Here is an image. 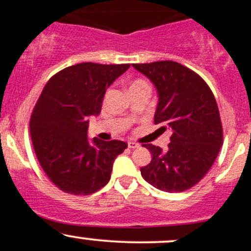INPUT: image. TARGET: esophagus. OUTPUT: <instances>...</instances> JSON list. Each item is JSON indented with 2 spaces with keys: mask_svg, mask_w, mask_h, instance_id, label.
I'll return each mask as SVG.
<instances>
[{
  "mask_svg": "<svg viewBox=\"0 0 251 251\" xmlns=\"http://www.w3.org/2000/svg\"><path fill=\"white\" fill-rule=\"evenodd\" d=\"M127 146H128V148H130V149H136V148L139 147V144L136 143V142H128Z\"/></svg>",
  "mask_w": 251,
  "mask_h": 251,
  "instance_id": "obj_1",
  "label": "esophagus"
}]
</instances>
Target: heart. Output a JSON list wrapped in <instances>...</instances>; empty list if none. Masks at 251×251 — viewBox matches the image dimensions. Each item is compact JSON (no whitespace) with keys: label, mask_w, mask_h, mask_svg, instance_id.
<instances>
[{"label":"heart","mask_w":251,"mask_h":251,"mask_svg":"<svg viewBox=\"0 0 251 251\" xmlns=\"http://www.w3.org/2000/svg\"><path fill=\"white\" fill-rule=\"evenodd\" d=\"M137 83H143V81H139V80H138V81H134L133 84H137Z\"/></svg>","instance_id":"1"}]
</instances>
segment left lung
Wrapping results in <instances>:
<instances>
[{"label": "left lung", "mask_w": 251, "mask_h": 251, "mask_svg": "<svg viewBox=\"0 0 251 251\" xmlns=\"http://www.w3.org/2000/svg\"><path fill=\"white\" fill-rule=\"evenodd\" d=\"M159 95L155 125L172 130L168 150L144 144L151 152L141 168L144 180L166 192H183L208 173L223 146V125L215 97L197 73L174 61L133 63Z\"/></svg>", "instance_id": "1"}]
</instances>
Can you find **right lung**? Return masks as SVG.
<instances>
[{"mask_svg": "<svg viewBox=\"0 0 251 251\" xmlns=\"http://www.w3.org/2000/svg\"><path fill=\"white\" fill-rule=\"evenodd\" d=\"M130 65L83 62L49 79L33 108L30 134L39 165L54 185L71 195H90L109 181L123 141L88 138L89 117L101 112L105 90Z\"/></svg>", "mask_w": 251, "mask_h": 251, "instance_id": "add662e5", "label": "right lung"}]
</instances>
